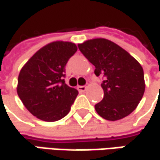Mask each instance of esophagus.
I'll list each match as a JSON object with an SVG mask.
<instances>
[{
    "label": "esophagus",
    "instance_id": "34e87169",
    "mask_svg": "<svg viewBox=\"0 0 160 160\" xmlns=\"http://www.w3.org/2000/svg\"><path fill=\"white\" fill-rule=\"evenodd\" d=\"M87 89V86H78V90L80 92H85Z\"/></svg>",
    "mask_w": 160,
    "mask_h": 160
}]
</instances>
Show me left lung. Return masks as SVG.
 I'll use <instances>...</instances> for the list:
<instances>
[{"label": "left lung", "instance_id": "8db88e82", "mask_svg": "<svg viewBox=\"0 0 160 160\" xmlns=\"http://www.w3.org/2000/svg\"><path fill=\"white\" fill-rule=\"evenodd\" d=\"M80 52L95 67L96 76H103L104 96L95 110L109 121L120 120L137 108L145 92L143 68L127 51L104 38L78 45Z\"/></svg>", "mask_w": 160, "mask_h": 160}]
</instances>
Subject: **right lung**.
<instances>
[{"mask_svg":"<svg viewBox=\"0 0 160 160\" xmlns=\"http://www.w3.org/2000/svg\"><path fill=\"white\" fill-rule=\"evenodd\" d=\"M71 42L56 41L37 51L19 73L17 94L34 116L47 122L69 112L79 92L65 83V67L76 53Z\"/></svg>","mask_w":160,"mask_h":160,"instance_id":"obj_1","label":"right lung"}]
</instances>
